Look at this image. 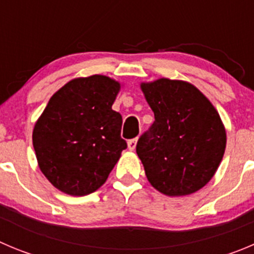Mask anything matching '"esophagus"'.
Masks as SVG:
<instances>
[{
    "label": "esophagus",
    "mask_w": 254,
    "mask_h": 254,
    "mask_svg": "<svg viewBox=\"0 0 254 254\" xmlns=\"http://www.w3.org/2000/svg\"><path fill=\"white\" fill-rule=\"evenodd\" d=\"M136 144H138V138L131 139V140L127 141V149L131 151L135 150V148H136Z\"/></svg>",
    "instance_id": "esophagus-1"
}]
</instances>
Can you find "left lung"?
Masks as SVG:
<instances>
[{"mask_svg": "<svg viewBox=\"0 0 254 254\" xmlns=\"http://www.w3.org/2000/svg\"><path fill=\"white\" fill-rule=\"evenodd\" d=\"M155 122L136 154L149 183L168 196L202 189L223 159L226 127L209 99L193 84L167 77L141 82Z\"/></svg>", "mask_w": 254, "mask_h": 254, "instance_id": "1", "label": "left lung"}]
</instances>
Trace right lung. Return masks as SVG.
Returning <instances> with one entry per match:
<instances>
[{
  "label": "right lung",
  "mask_w": 254,
  "mask_h": 254,
  "mask_svg": "<svg viewBox=\"0 0 254 254\" xmlns=\"http://www.w3.org/2000/svg\"><path fill=\"white\" fill-rule=\"evenodd\" d=\"M122 84L105 75L72 79L59 89L35 124L32 144L47 181L73 196L98 190L127 148L113 110Z\"/></svg>",
  "instance_id": "obj_1"
}]
</instances>
